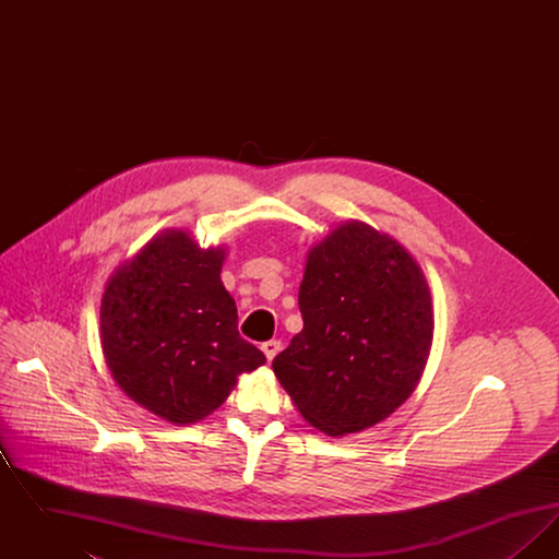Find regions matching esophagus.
Masks as SVG:
<instances>
[{"instance_id": "1", "label": "esophagus", "mask_w": 559, "mask_h": 559, "mask_svg": "<svg viewBox=\"0 0 559 559\" xmlns=\"http://www.w3.org/2000/svg\"><path fill=\"white\" fill-rule=\"evenodd\" d=\"M278 349H281V342L278 340H267V342L262 344V352L266 354L267 360H272L278 354Z\"/></svg>"}]
</instances>
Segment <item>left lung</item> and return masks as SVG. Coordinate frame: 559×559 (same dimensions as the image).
<instances>
[{
	"label": "left lung",
	"mask_w": 559,
	"mask_h": 559,
	"mask_svg": "<svg viewBox=\"0 0 559 559\" xmlns=\"http://www.w3.org/2000/svg\"><path fill=\"white\" fill-rule=\"evenodd\" d=\"M304 329L272 369L310 426L346 436L392 415L431 346L426 276L396 240L347 222L317 245L299 285Z\"/></svg>",
	"instance_id": "left-lung-1"
}]
</instances>
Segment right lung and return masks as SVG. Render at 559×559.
I'll return each instance as SVG.
<instances>
[{
  "instance_id": "1",
  "label": "right lung",
  "mask_w": 559,
  "mask_h": 559,
  "mask_svg": "<svg viewBox=\"0 0 559 559\" xmlns=\"http://www.w3.org/2000/svg\"><path fill=\"white\" fill-rule=\"evenodd\" d=\"M224 251L187 233L151 240L108 281L100 331L108 369L140 406L169 424L213 413L240 372L266 356L239 335L235 299L219 281Z\"/></svg>"
}]
</instances>
